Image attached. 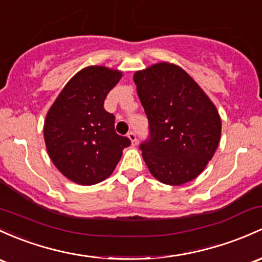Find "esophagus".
Wrapping results in <instances>:
<instances>
[{"label":"esophagus","instance_id":"obj_1","mask_svg":"<svg viewBox=\"0 0 262 262\" xmlns=\"http://www.w3.org/2000/svg\"><path fill=\"white\" fill-rule=\"evenodd\" d=\"M127 137L128 139L131 140V143H132V146H136L137 145V137H136V134H135L134 131H130L127 134Z\"/></svg>","mask_w":262,"mask_h":262}]
</instances>
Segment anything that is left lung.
<instances>
[{"instance_id": "8db88e82", "label": "left lung", "mask_w": 262, "mask_h": 262, "mask_svg": "<svg viewBox=\"0 0 262 262\" xmlns=\"http://www.w3.org/2000/svg\"><path fill=\"white\" fill-rule=\"evenodd\" d=\"M134 81L148 120L150 135L140 150L150 172L171 186L196 179L220 142L215 105L176 64H152L137 71Z\"/></svg>"}]
</instances>
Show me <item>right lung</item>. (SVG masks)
<instances>
[{"instance_id": "1", "label": "right lung", "mask_w": 262, "mask_h": 262, "mask_svg": "<svg viewBox=\"0 0 262 262\" xmlns=\"http://www.w3.org/2000/svg\"><path fill=\"white\" fill-rule=\"evenodd\" d=\"M121 74L103 66L77 72L47 112L43 126L50 159L63 176L95 185L114 172L130 139L115 131V116L103 108Z\"/></svg>"}]
</instances>
